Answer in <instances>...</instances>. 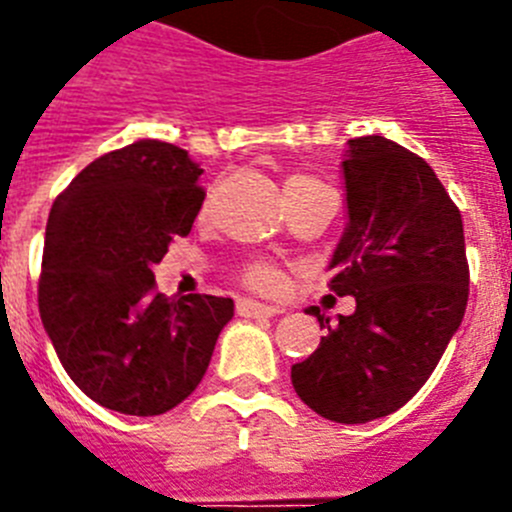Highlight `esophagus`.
<instances>
[{"instance_id":"1","label":"esophagus","mask_w":512,"mask_h":512,"mask_svg":"<svg viewBox=\"0 0 512 512\" xmlns=\"http://www.w3.org/2000/svg\"><path fill=\"white\" fill-rule=\"evenodd\" d=\"M235 310H238V315H241V318H274V315H279V312H282L279 307L261 305V302H256V300H238Z\"/></svg>"}]
</instances>
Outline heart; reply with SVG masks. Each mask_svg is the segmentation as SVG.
Wrapping results in <instances>:
<instances>
[{
	"mask_svg": "<svg viewBox=\"0 0 512 512\" xmlns=\"http://www.w3.org/2000/svg\"><path fill=\"white\" fill-rule=\"evenodd\" d=\"M282 189L284 200L292 207L300 200H305V197H310L312 192H320V189L328 187H325L320 179H315V176L305 174V171H289V174L284 176ZM243 282L251 289H259V292H274V289L279 287V282H282V274H279V269L274 264L256 261V264H248L246 269H243Z\"/></svg>",
	"mask_w": 512,
	"mask_h": 512,
	"instance_id": "obj_1",
	"label": "heart"
}]
</instances>
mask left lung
Wrapping results in <instances>:
<instances>
[{"instance_id":"1","label":"left lung","mask_w":512,"mask_h":512,"mask_svg":"<svg viewBox=\"0 0 512 512\" xmlns=\"http://www.w3.org/2000/svg\"><path fill=\"white\" fill-rule=\"evenodd\" d=\"M346 228L330 289L354 297L336 323L307 307L325 336L292 366L307 408L336 423H369L428 382L459 330L469 266L459 207L423 158L382 135L346 143Z\"/></svg>"}]
</instances>
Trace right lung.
<instances>
[{
	"label": "right lung",
	"instance_id": "add662e5",
	"mask_svg": "<svg viewBox=\"0 0 512 512\" xmlns=\"http://www.w3.org/2000/svg\"><path fill=\"white\" fill-rule=\"evenodd\" d=\"M184 148L135 140L104 153L48 215L38 307L63 369L97 405L161 415L205 377L233 300L158 295L153 266L205 202Z\"/></svg>",
	"mask_w": 512,
	"mask_h": 512
}]
</instances>
